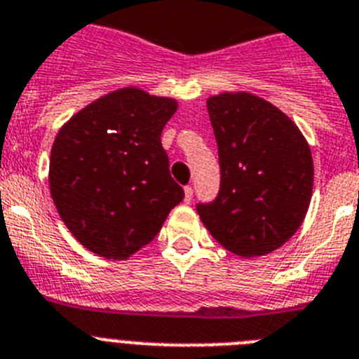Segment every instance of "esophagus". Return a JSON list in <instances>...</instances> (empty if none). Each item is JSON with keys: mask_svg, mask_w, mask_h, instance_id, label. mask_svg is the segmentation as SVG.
<instances>
[{"mask_svg": "<svg viewBox=\"0 0 359 359\" xmlns=\"http://www.w3.org/2000/svg\"><path fill=\"white\" fill-rule=\"evenodd\" d=\"M191 198H193V188L191 186H186V188H184V201L191 202Z\"/></svg>", "mask_w": 359, "mask_h": 359, "instance_id": "obj_1", "label": "esophagus"}]
</instances>
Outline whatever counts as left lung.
Segmentation results:
<instances>
[{
  "label": "left lung",
  "instance_id": "left-lung-1",
  "mask_svg": "<svg viewBox=\"0 0 359 359\" xmlns=\"http://www.w3.org/2000/svg\"><path fill=\"white\" fill-rule=\"evenodd\" d=\"M218 146L220 191L198 204L218 244L244 258L282 248L304 222L314 166L305 137L287 115L248 92L208 99Z\"/></svg>",
  "mask_w": 359,
  "mask_h": 359
}]
</instances>
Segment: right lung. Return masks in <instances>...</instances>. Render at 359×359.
Returning <instances> with one entry per match:
<instances>
[{
  "label": "right lung",
  "mask_w": 359,
  "mask_h": 359,
  "mask_svg": "<svg viewBox=\"0 0 359 359\" xmlns=\"http://www.w3.org/2000/svg\"><path fill=\"white\" fill-rule=\"evenodd\" d=\"M179 104L135 86L106 93L63 124L50 193L65 226L99 257L126 260L161 231L184 191L161 133Z\"/></svg>",
  "instance_id": "1"
}]
</instances>
